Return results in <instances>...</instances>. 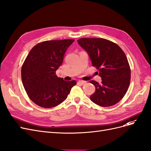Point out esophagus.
Masks as SVG:
<instances>
[{"label": "esophagus", "mask_w": 151, "mask_h": 151, "mask_svg": "<svg viewBox=\"0 0 151 151\" xmlns=\"http://www.w3.org/2000/svg\"><path fill=\"white\" fill-rule=\"evenodd\" d=\"M78 83L81 84V85H85L86 84V82L83 81H78Z\"/></svg>", "instance_id": "obj_1"}]
</instances>
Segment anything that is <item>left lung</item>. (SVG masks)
Segmentation results:
<instances>
[{"label": "left lung", "mask_w": 151, "mask_h": 151, "mask_svg": "<svg viewBox=\"0 0 151 151\" xmlns=\"http://www.w3.org/2000/svg\"><path fill=\"white\" fill-rule=\"evenodd\" d=\"M77 42L88 53L93 66L98 70L101 83L91 81L96 88L90 99L100 106L119 102L129 88L130 67L124 52L118 45L104 38H80Z\"/></svg>", "instance_id": "left-lung-1"}]
</instances>
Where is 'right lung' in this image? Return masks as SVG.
<instances>
[{
  "mask_svg": "<svg viewBox=\"0 0 151 151\" xmlns=\"http://www.w3.org/2000/svg\"><path fill=\"white\" fill-rule=\"evenodd\" d=\"M74 40H48L36 45L22 65L21 79L28 97L38 106L55 107L65 101L75 80L58 77L56 70L63 62L67 48Z\"/></svg>",
  "mask_w": 151,
  "mask_h": 151,
  "instance_id": "add662e5",
  "label": "right lung"
}]
</instances>
